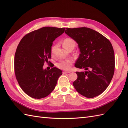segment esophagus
<instances>
[{"instance_id": "obj_1", "label": "esophagus", "mask_w": 128, "mask_h": 128, "mask_svg": "<svg viewBox=\"0 0 128 128\" xmlns=\"http://www.w3.org/2000/svg\"><path fill=\"white\" fill-rule=\"evenodd\" d=\"M69 73H70V72H69V71H64V72H63V74H69Z\"/></svg>"}]
</instances>
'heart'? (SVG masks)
Masks as SVG:
<instances>
[{"label": "heart", "instance_id": "obj_1", "mask_svg": "<svg viewBox=\"0 0 128 128\" xmlns=\"http://www.w3.org/2000/svg\"><path fill=\"white\" fill-rule=\"evenodd\" d=\"M76 45V43L75 40L71 38H66L64 40L63 43H62V46L63 47L66 49V50H69L70 48H73L75 47ZM74 62V60L72 58H68L66 59H62L58 61L56 63V66L59 68V69L62 70H69L72 64Z\"/></svg>", "mask_w": 128, "mask_h": 128}]
</instances>
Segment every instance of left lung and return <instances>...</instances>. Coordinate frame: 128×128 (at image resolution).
<instances>
[{"mask_svg":"<svg viewBox=\"0 0 128 128\" xmlns=\"http://www.w3.org/2000/svg\"><path fill=\"white\" fill-rule=\"evenodd\" d=\"M65 33L78 43L80 54L75 66L85 72L76 73L73 82L78 93L87 98L101 94L113 76L115 58L112 45L99 32L88 28H66Z\"/></svg>","mask_w":128,"mask_h":128,"instance_id":"left-lung-1","label":"left lung"}]
</instances>
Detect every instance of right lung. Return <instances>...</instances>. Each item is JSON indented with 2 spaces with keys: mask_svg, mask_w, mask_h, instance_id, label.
<instances>
[{
  "mask_svg": "<svg viewBox=\"0 0 128 128\" xmlns=\"http://www.w3.org/2000/svg\"><path fill=\"white\" fill-rule=\"evenodd\" d=\"M65 29L44 27L27 34L19 43L14 58L16 78L24 92L32 98L48 96L62 75L60 69L52 66L47 70L43 65L51 58L53 42Z\"/></svg>",
  "mask_w": 128,
  "mask_h": 128,
  "instance_id": "1",
  "label": "right lung"
}]
</instances>
